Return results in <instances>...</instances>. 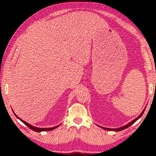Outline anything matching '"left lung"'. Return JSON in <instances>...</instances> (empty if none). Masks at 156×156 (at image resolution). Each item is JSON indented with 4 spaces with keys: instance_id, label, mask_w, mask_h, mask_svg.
I'll list each match as a JSON object with an SVG mask.
<instances>
[{
    "instance_id": "1",
    "label": "left lung",
    "mask_w": 156,
    "mask_h": 156,
    "mask_svg": "<svg viewBox=\"0 0 156 156\" xmlns=\"http://www.w3.org/2000/svg\"><path fill=\"white\" fill-rule=\"evenodd\" d=\"M144 109L143 110V112H142V113H141V114L140 115L138 118H136V119H134L133 121H131V122H129V124H127V125H126L125 126H122V127H120V128H118V129H109V128H105V127H102V126H101V128H102V129H106V130H109V131H122V130H123V129H126V128H128L129 126H130L131 125H133V124L136 122V120H138L141 117V116L142 115V114H143V113H144Z\"/></svg>"
}]
</instances>
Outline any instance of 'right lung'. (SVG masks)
Returning a JSON list of instances; mask_svg holds the SVG:
<instances>
[{"label": "right lung", "mask_w": 156, "mask_h": 156, "mask_svg": "<svg viewBox=\"0 0 156 156\" xmlns=\"http://www.w3.org/2000/svg\"><path fill=\"white\" fill-rule=\"evenodd\" d=\"M15 114V113H14ZM15 115L16 116V118H18V119H19L21 122H23V123L25 124V125H27L29 128L30 129H31V130H33V131H36V132H41V131H51V130H53V129H56V127H58V126L59 125H58V126H54V127H51V128H38V127H36V126H32V125H30V124L29 123H27V122H25L24 120H23L22 119H20V118H18V116L15 114Z\"/></svg>", "instance_id": "add662e5"}]
</instances>
